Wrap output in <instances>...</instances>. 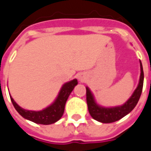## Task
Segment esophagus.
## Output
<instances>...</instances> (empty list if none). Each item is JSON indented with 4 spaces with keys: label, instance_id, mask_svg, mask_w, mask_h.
<instances>
[{
    "label": "esophagus",
    "instance_id": "obj_1",
    "mask_svg": "<svg viewBox=\"0 0 151 151\" xmlns=\"http://www.w3.org/2000/svg\"><path fill=\"white\" fill-rule=\"evenodd\" d=\"M78 78H79V80H80V81H81V82H83V81H84V78H82V76H80V77H79Z\"/></svg>",
    "mask_w": 151,
    "mask_h": 151
}]
</instances>
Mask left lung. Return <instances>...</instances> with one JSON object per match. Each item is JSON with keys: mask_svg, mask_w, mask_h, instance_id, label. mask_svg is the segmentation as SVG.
<instances>
[{"mask_svg": "<svg viewBox=\"0 0 151 151\" xmlns=\"http://www.w3.org/2000/svg\"><path fill=\"white\" fill-rule=\"evenodd\" d=\"M140 68H141V74H140L139 83L137 87L134 91L132 96L127 100L123 105L112 107V108H104L99 106L96 104L94 98V95L88 87L86 88V103L88 106V110L90 115L93 119L101 123H112L115 121L120 120L121 118L129 114L133 108L136 107L137 102L139 100L140 96L142 95L143 87V81H144V73L142 62L140 60Z\"/></svg>", "mask_w": 151, "mask_h": 151, "instance_id": "left-lung-1", "label": "left lung"}]
</instances>
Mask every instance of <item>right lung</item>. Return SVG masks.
Instances as JSON below:
<instances>
[{
  "label": "right lung",
  "instance_id": "right-lung-1",
  "mask_svg": "<svg viewBox=\"0 0 151 151\" xmlns=\"http://www.w3.org/2000/svg\"><path fill=\"white\" fill-rule=\"evenodd\" d=\"M77 84H78L77 79H73L70 82L65 83L60 89L56 100L50 106L41 111H30V110L23 109L17 104V103L11 97V95L9 96L14 108L23 118L36 124H51L56 122L61 118L65 111L66 101Z\"/></svg>",
  "mask_w": 151,
  "mask_h": 151
}]
</instances>
